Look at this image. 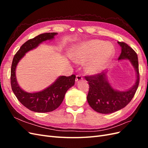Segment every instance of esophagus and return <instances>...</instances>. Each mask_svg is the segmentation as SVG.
<instances>
[{
  "mask_svg": "<svg viewBox=\"0 0 148 148\" xmlns=\"http://www.w3.org/2000/svg\"><path fill=\"white\" fill-rule=\"evenodd\" d=\"M83 79V77H82L81 75H77V77H76V79H75V81L76 82H79L80 81H82Z\"/></svg>",
  "mask_w": 148,
  "mask_h": 148,
  "instance_id": "1",
  "label": "esophagus"
}]
</instances>
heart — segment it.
I'll return each instance as SVG.
<instances>
[{"instance_id": "b5f03b06", "label": "heart", "mask_w": 148, "mask_h": 148, "mask_svg": "<svg viewBox=\"0 0 148 148\" xmlns=\"http://www.w3.org/2000/svg\"><path fill=\"white\" fill-rule=\"evenodd\" d=\"M114 47L101 40L92 39L76 46L72 59L76 63L85 65L86 72L91 75L99 73L105 69L112 57Z\"/></svg>"}]
</instances>
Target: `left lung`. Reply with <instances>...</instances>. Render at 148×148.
I'll use <instances>...</instances> for the list:
<instances>
[{
  "label": "left lung",
  "mask_w": 148,
  "mask_h": 148,
  "mask_svg": "<svg viewBox=\"0 0 148 148\" xmlns=\"http://www.w3.org/2000/svg\"><path fill=\"white\" fill-rule=\"evenodd\" d=\"M118 44L122 50L119 60L127 59L131 62L136 71V82L128 90L120 91L112 87L106 72L85 77L89 86L87 96L88 104L94 110L101 114L113 113L126 106L133 99L140 82L136 53L126 43L118 42Z\"/></svg>",
  "instance_id": "left-lung-1"
}]
</instances>
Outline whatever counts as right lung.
I'll return each instance as SVG.
<instances>
[{
  "instance_id": "obj_1",
  "label": "right lung",
  "mask_w": 148,
  "mask_h": 148,
  "mask_svg": "<svg viewBox=\"0 0 148 148\" xmlns=\"http://www.w3.org/2000/svg\"><path fill=\"white\" fill-rule=\"evenodd\" d=\"M57 33H46L39 34L25 42L15 55L11 67V86L13 93L22 104L36 112H49L56 110L63 101L67 90L75 84L76 76H60L55 82L42 91L28 92L22 89L16 78V68L25 53L36 48L40 44L47 40H52Z\"/></svg>"
}]
</instances>
